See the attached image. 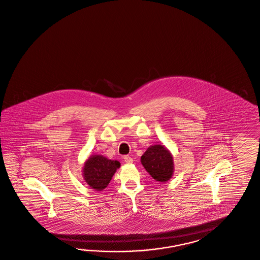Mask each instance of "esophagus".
<instances>
[{"label":"esophagus","mask_w":260,"mask_h":260,"mask_svg":"<svg viewBox=\"0 0 260 260\" xmlns=\"http://www.w3.org/2000/svg\"><path fill=\"white\" fill-rule=\"evenodd\" d=\"M124 161H126V164H131V162L134 161V160H133V158L131 156L126 155V156H124Z\"/></svg>","instance_id":"34e87169"}]
</instances>
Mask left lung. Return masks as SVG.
Returning <instances> with one entry per match:
<instances>
[{
	"mask_svg": "<svg viewBox=\"0 0 260 260\" xmlns=\"http://www.w3.org/2000/svg\"><path fill=\"white\" fill-rule=\"evenodd\" d=\"M141 162L157 182H167L173 174V158L169 150L161 145L148 148L141 157Z\"/></svg>",
	"mask_w": 260,
	"mask_h": 260,
	"instance_id": "left-lung-1",
	"label": "left lung"
}]
</instances>
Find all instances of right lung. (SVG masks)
Returning <instances> with one entry per match:
<instances>
[{
  "instance_id": "right-lung-1",
  "label": "right lung",
  "mask_w": 260,
  "mask_h": 260,
  "mask_svg": "<svg viewBox=\"0 0 260 260\" xmlns=\"http://www.w3.org/2000/svg\"><path fill=\"white\" fill-rule=\"evenodd\" d=\"M119 167L118 161L109 160L101 155L91 156L85 162L83 169L85 181L93 189L101 191L107 187Z\"/></svg>"
}]
</instances>
